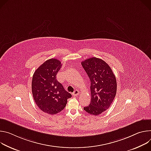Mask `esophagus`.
Here are the masks:
<instances>
[{
    "label": "esophagus",
    "instance_id": "1",
    "mask_svg": "<svg viewBox=\"0 0 151 151\" xmlns=\"http://www.w3.org/2000/svg\"><path fill=\"white\" fill-rule=\"evenodd\" d=\"M79 94V92H78V91H77V90H75L74 91V92L73 93V96H77Z\"/></svg>",
    "mask_w": 151,
    "mask_h": 151
}]
</instances>
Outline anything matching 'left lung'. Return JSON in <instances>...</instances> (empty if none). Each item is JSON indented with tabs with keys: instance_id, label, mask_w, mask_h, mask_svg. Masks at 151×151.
I'll list each match as a JSON object with an SVG mask.
<instances>
[{
	"instance_id": "1",
	"label": "left lung",
	"mask_w": 151,
	"mask_h": 151,
	"mask_svg": "<svg viewBox=\"0 0 151 151\" xmlns=\"http://www.w3.org/2000/svg\"><path fill=\"white\" fill-rule=\"evenodd\" d=\"M81 65L91 83V103L83 109L97 116L111 106L116 93V79L110 66L101 59L91 58L82 61Z\"/></svg>"
}]
</instances>
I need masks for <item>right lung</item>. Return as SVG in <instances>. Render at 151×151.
<instances>
[{
    "label": "right lung",
    "mask_w": 151,
    "mask_h": 151,
    "mask_svg": "<svg viewBox=\"0 0 151 151\" xmlns=\"http://www.w3.org/2000/svg\"><path fill=\"white\" fill-rule=\"evenodd\" d=\"M61 65L58 59H48L36 70L32 77L34 101L40 109L50 114L60 112L66 106L67 99L71 97L56 79Z\"/></svg>",
    "instance_id": "1"
}]
</instances>
